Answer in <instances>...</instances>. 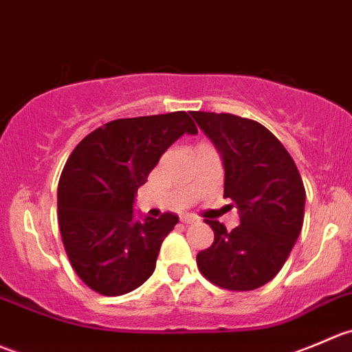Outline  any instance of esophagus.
I'll list each match as a JSON object with an SVG mask.
<instances>
[{"instance_id": "obj_1", "label": "esophagus", "mask_w": 352, "mask_h": 352, "mask_svg": "<svg viewBox=\"0 0 352 352\" xmlns=\"http://www.w3.org/2000/svg\"><path fill=\"white\" fill-rule=\"evenodd\" d=\"M181 222L186 226H190V224H197L198 219L193 217V215H184V217H181Z\"/></svg>"}]
</instances>
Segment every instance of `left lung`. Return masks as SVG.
<instances>
[{
  "label": "left lung",
  "instance_id": "obj_1",
  "mask_svg": "<svg viewBox=\"0 0 352 352\" xmlns=\"http://www.w3.org/2000/svg\"><path fill=\"white\" fill-rule=\"evenodd\" d=\"M224 164V198L241 224L214 231L210 248L197 255L198 270L215 286L253 291L279 274L302 228L305 184L293 157L263 124L228 113L191 111Z\"/></svg>",
  "mask_w": 352,
  "mask_h": 352
}]
</instances>
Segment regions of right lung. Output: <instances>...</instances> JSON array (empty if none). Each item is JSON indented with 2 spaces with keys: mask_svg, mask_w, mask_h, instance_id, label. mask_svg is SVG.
<instances>
[{
  "mask_svg": "<svg viewBox=\"0 0 352 352\" xmlns=\"http://www.w3.org/2000/svg\"><path fill=\"white\" fill-rule=\"evenodd\" d=\"M184 133H198L184 111L114 120L87 135L66 161L58 184L59 231L73 270L96 293L126 294L154 274L177 215L137 221L135 195Z\"/></svg>",
  "mask_w": 352,
  "mask_h": 352,
  "instance_id": "right-lung-1",
  "label": "right lung"
}]
</instances>
